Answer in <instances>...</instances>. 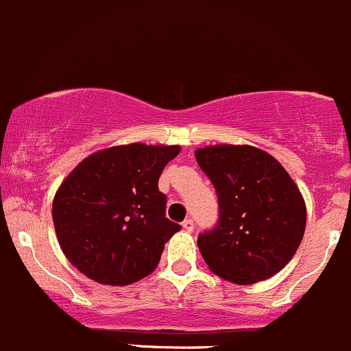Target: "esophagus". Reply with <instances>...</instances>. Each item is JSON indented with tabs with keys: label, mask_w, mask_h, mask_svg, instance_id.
<instances>
[{
	"label": "esophagus",
	"mask_w": 351,
	"mask_h": 351,
	"mask_svg": "<svg viewBox=\"0 0 351 351\" xmlns=\"http://www.w3.org/2000/svg\"><path fill=\"white\" fill-rule=\"evenodd\" d=\"M182 228L186 230V231H189V233H191V231H194V221H193V219L187 218L186 221L182 223Z\"/></svg>",
	"instance_id": "obj_1"
}]
</instances>
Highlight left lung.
I'll return each instance as SVG.
<instances>
[{
	"mask_svg": "<svg viewBox=\"0 0 351 351\" xmlns=\"http://www.w3.org/2000/svg\"><path fill=\"white\" fill-rule=\"evenodd\" d=\"M196 160L218 194V223L197 237L209 270L245 285L276 276L298 252L306 230L299 187L256 147H204L196 150Z\"/></svg>",
	"mask_w": 351,
	"mask_h": 351,
	"instance_id": "1",
	"label": "left lung"
}]
</instances>
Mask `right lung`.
Here are the masks:
<instances>
[{
  "label": "right lung",
  "instance_id": "right-lung-1",
  "mask_svg": "<svg viewBox=\"0 0 351 351\" xmlns=\"http://www.w3.org/2000/svg\"><path fill=\"white\" fill-rule=\"evenodd\" d=\"M179 145L110 147L86 157L57 189L52 219L69 262L89 279L128 285L150 276L180 225L165 218L158 177Z\"/></svg>",
  "mask_w": 351,
  "mask_h": 351
}]
</instances>
